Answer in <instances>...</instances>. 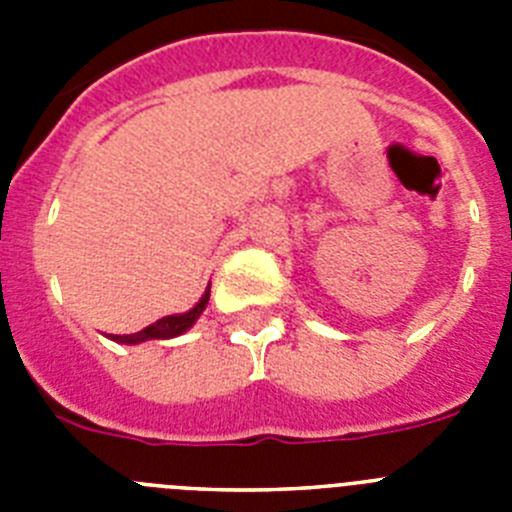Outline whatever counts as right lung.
Returning a JSON list of instances; mask_svg holds the SVG:
<instances>
[{
  "label": "right lung",
  "mask_w": 512,
  "mask_h": 512,
  "mask_svg": "<svg viewBox=\"0 0 512 512\" xmlns=\"http://www.w3.org/2000/svg\"><path fill=\"white\" fill-rule=\"evenodd\" d=\"M207 300H210V287L205 289V295H202V300L197 302V305H194L189 312H182V315H166V318L156 320V323H151V325H148V328L138 330V333H130V336H110V338H112V341L128 343V346H130V343L161 341V338L182 336L184 330L192 328V325L197 323V318H200L202 312H205Z\"/></svg>",
  "instance_id": "add662e5"
}]
</instances>
